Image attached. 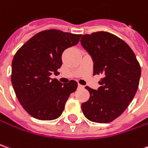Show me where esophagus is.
<instances>
[{
    "instance_id": "obj_1",
    "label": "esophagus",
    "mask_w": 148,
    "mask_h": 148,
    "mask_svg": "<svg viewBox=\"0 0 148 148\" xmlns=\"http://www.w3.org/2000/svg\"><path fill=\"white\" fill-rule=\"evenodd\" d=\"M77 87H78V88H83V87H84V86H82V85H81V84H78V85H77Z\"/></svg>"
}]
</instances>
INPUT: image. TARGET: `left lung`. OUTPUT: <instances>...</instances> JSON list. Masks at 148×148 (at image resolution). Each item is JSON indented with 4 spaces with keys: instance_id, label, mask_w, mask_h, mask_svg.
<instances>
[{
    "instance_id": "1",
    "label": "left lung",
    "mask_w": 148,
    "mask_h": 148,
    "mask_svg": "<svg viewBox=\"0 0 148 148\" xmlns=\"http://www.w3.org/2000/svg\"><path fill=\"white\" fill-rule=\"evenodd\" d=\"M81 45L91 56L93 74H103L98 90L89 86L90 99L82 110L90 121L106 123L123 113L138 90L141 68L131 47L117 36L100 31L82 35Z\"/></svg>"
}]
</instances>
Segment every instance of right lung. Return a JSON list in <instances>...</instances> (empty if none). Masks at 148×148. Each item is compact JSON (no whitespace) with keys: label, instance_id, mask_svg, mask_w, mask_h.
<instances>
[{"label":"right lung","instance_id":"1","mask_svg":"<svg viewBox=\"0 0 148 148\" xmlns=\"http://www.w3.org/2000/svg\"><path fill=\"white\" fill-rule=\"evenodd\" d=\"M80 38L81 34L58 29L42 31L14 55L12 85L19 103L31 116L40 120H53L62 114L77 83L71 80L62 84L50 75L58 73L63 51L77 45Z\"/></svg>","mask_w":148,"mask_h":148}]
</instances>
